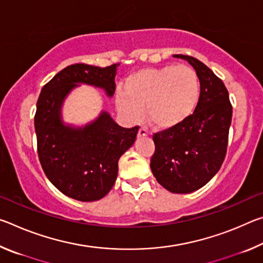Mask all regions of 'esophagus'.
<instances>
[{
  "label": "esophagus",
  "mask_w": 263,
  "mask_h": 263,
  "mask_svg": "<svg viewBox=\"0 0 263 263\" xmlns=\"http://www.w3.org/2000/svg\"><path fill=\"white\" fill-rule=\"evenodd\" d=\"M147 135H148V132H147V130H146V128H144V127H140L139 131H138V137H139V138L146 137Z\"/></svg>",
  "instance_id": "34e87169"
}]
</instances>
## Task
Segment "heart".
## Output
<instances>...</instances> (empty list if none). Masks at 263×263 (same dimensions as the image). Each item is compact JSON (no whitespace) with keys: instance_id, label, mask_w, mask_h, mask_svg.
<instances>
[{"instance_id":"1","label":"heart","mask_w":263,"mask_h":263,"mask_svg":"<svg viewBox=\"0 0 263 263\" xmlns=\"http://www.w3.org/2000/svg\"><path fill=\"white\" fill-rule=\"evenodd\" d=\"M199 79L185 65L145 68L130 75L116 95L118 110L130 121L145 118L157 130L179 126L194 114L199 100Z\"/></svg>"}]
</instances>
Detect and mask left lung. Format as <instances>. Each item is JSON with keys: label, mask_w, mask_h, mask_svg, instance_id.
Returning a JSON list of instances; mask_svg holds the SVG:
<instances>
[{"label": "left lung", "mask_w": 263, "mask_h": 263, "mask_svg": "<svg viewBox=\"0 0 263 263\" xmlns=\"http://www.w3.org/2000/svg\"><path fill=\"white\" fill-rule=\"evenodd\" d=\"M193 66L201 92L194 114L179 126L153 135L151 169L173 194L202 188L219 171L228 151L232 104L229 91L212 70L194 57L174 54Z\"/></svg>", "instance_id": "left-lung-1"}]
</instances>
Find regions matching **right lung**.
Returning a JSON list of instances; mask_svg holds the SVG:
<instances>
[{
    "label": "right lung",
    "instance_id": "right-lung-1",
    "mask_svg": "<svg viewBox=\"0 0 263 263\" xmlns=\"http://www.w3.org/2000/svg\"><path fill=\"white\" fill-rule=\"evenodd\" d=\"M118 66L70 65L43 87L37 101L34 128L43 171L58 190L77 201H97L109 193L117 179L118 160L133 145L139 127L119 126L105 111L84 127L66 126L62 101L79 83L103 88L111 97Z\"/></svg>",
    "mask_w": 263,
    "mask_h": 263
}]
</instances>
